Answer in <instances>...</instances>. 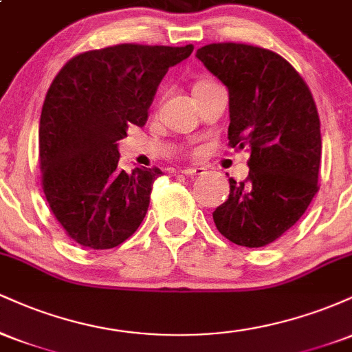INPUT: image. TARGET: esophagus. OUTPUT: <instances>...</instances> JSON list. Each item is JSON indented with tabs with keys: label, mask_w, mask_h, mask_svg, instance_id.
Segmentation results:
<instances>
[{
	"label": "esophagus",
	"mask_w": 352,
	"mask_h": 352,
	"mask_svg": "<svg viewBox=\"0 0 352 352\" xmlns=\"http://www.w3.org/2000/svg\"><path fill=\"white\" fill-rule=\"evenodd\" d=\"M182 173H185V175L188 177H193V175H204V173H207V168L205 167H187L182 170Z\"/></svg>",
	"instance_id": "obj_1"
}]
</instances>
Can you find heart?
Masks as SVG:
<instances>
[{
  "instance_id": "heart-1",
  "label": "heart",
  "mask_w": 352,
  "mask_h": 352,
  "mask_svg": "<svg viewBox=\"0 0 352 352\" xmlns=\"http://www.w3.org/2000/svg\"><path fill=\"white\" fill-rule=\"evenodd\" d=\"M212 84H215V80L207 79V78L199 79V80H197V82H195V86H193V91H199V89H204V87H207V86H212Z\"/></svg>"
}]
</instances>
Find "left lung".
<instances>
[{"label":"left lung","instance_id":"obj_1","mask_svg":"<svg viewBox=\"0 0 352 352\" xmlns=\"http://www.w3.org/2000/svg\"><path fill=\"white\" fill-rule=\"evenodd\" d=\"M197 58L228 89V145L250 152L245 182L213 212L218 232L260 248L300 220L318 193L321 131L309 87L276 52L240 43H213Z\"/></svg>","mask_w":352,"mask_h":352}]
</instances>
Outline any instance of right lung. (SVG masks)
Here are the masks:
<instances>
[{"label":"right lung","instance_id":"add662e5","mask_svg":"<svg viewBox=\"0 0 352 352\" xmlns=\"http://www.w3.org/2000/svg\"><path fill=\"white\" fill-rule=\"evenodd\" d=\"M193 46L117 44L67 60L39 120L44 195L67 236L92 250L124 243L142 223L160 168H119L117 140L142 127L168 67Z\"/></svg>","mask_w":352,"mask_h":352}]
</instances>
